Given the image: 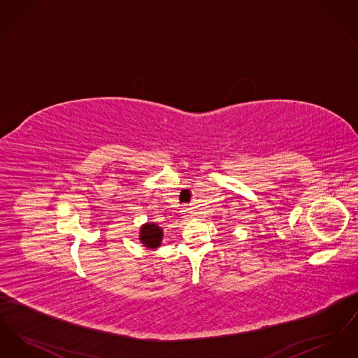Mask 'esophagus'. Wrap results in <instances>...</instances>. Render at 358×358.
I'll list each match as a JSON object with an SVG mask.
<instances>
[{"label":"esophagus","mask_w":358,"mask_h":358,"mask_svg":"<svg viewBox=\"0 0 358 358\" xmlns=\"http://www.w3.org/2000/svg\"><path fill=\"white\" fill-rule=\"evenodd\" d=\"M184 212H185V217L192 216V212H190V209H189V208H185V209H184Z\"/></svg>","instance_id":"1"}]
</instances>
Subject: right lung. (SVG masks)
I'll list each match as a JSON object with an SVG mask.
<instances>
[{
  "label": "right lung",
  "mask_w": 358,
  "mask_h": 358,
  "mask_svg": "<svg viewBox=\"0 0 358 358\" xmlns=\"http://www.w3.org/2000/svg\"><path fill=\"white\" fill-rule=\"evenodd\" d=\"M139 238L141 241L149 247V248H155L161 244V240H162V231L161 228L154 224V222H148L145 224L142 228H141V232H139Z\"/></svg>",
  "instance_id": "obj_1"
}]
</instances>
